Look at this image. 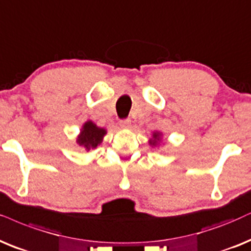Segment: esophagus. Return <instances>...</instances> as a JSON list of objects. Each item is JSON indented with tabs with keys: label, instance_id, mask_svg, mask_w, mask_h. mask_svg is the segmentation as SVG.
Instances as JSON below:
<instances>
[{
	"label": "esophagus",
	"instance_id": "obj_1",
	"mask_svg": "<svg viewBox=\"0 0 251 251\" xmlns=\"http://www.w3.org/2000/svg\"><path fill=\"white\" fill-rule=\"evenodd\" d=\"M119 126H120V128H123V129H127V128L131 127V120H129V119L122 120V122L119 123Z\"/></svg>",
	"mask_w": 251,
	"mask_h": 251
}]
</instances>
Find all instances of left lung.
Wrapping results in <instances>:
<instances>
[{"mask_svg": "<svg viewBox=\"0 0 251 251\" xmlns=\"http://www.w3.org/2000/svg\"><path fill=\"white\" fill-rule=\"evenodd\" d=\"M161 140H162V133L155 131L151 133V138L149 139L148 142L151 147H156V146L161 144Z\"/></svg>", "mask_w": 251, "mask_h": 251, "instance_id": "left-lung-1", "label": "left lung"}]
</instances>
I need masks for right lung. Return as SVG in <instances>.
Instances as JSON below:
<instances>
[{"instance_id": "add662e5", "label": "right lung", "mask_w": 251, "mask_h": 251, "mask_svg": "<svg viewBox=\"0 0 251 251\" xmlns=\"http://www.w3.org/2000/svg\"><path fill=\"white\" fill-rule=\"evenodd\" d=\"M106 134V129L98 127L96 124L88 120L82 125L80 134L76 139V144L85 148V151L95 149L97 146L102 144L104 135Z\"/></svg>"}]
</instances>
